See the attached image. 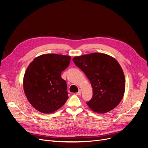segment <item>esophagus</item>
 Listing matches in <instances>:
<instances>
[{
  "mask_svg": "<svg viewBox=\"0 0 148 148\" xmlns=\"http://www.w3.org/2000/svg\"><path fill=\"white\" fill-rule=\"evenodd\" d=\"M76 94H77V95H80L82 94V90H81L80 89H79V92L76 93Z\"/></svg>",
  "mask_w": 148,
  "mask_h": 148,
  "instance_id": "34e87169",
  "label": "esophagus"
}]
</instances>
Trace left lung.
I'll return each instance as SVG.
<instances>
[{"label": "left lung", "mask_w": 148, "mask_h": 148, "mask_svg": "<svg viewBox=\"0 0 148 148\" xmlns=\"http://www.w3.org/2000/svg\"><path fill=\"white\" fill-rule=\"evenodd\" d=\"M73 60L91 83L93 96L86 104L92 111L105 113L120 103L125 92V79L117 60L99 53L76 56Z\"/></svg>", "instance_id": "obj_1"}]
</instances>
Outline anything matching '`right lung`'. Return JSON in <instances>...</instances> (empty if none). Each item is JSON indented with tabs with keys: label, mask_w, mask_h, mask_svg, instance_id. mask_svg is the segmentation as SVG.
<instances>
[{
	"label": "right lung",
	"mask_w": 148,
	"mask_h": 148,
	"mask_svg": "<svg viewBox=\"0 0 148 148\" xmlns=\"http://www.w3.org/2000/svg\"><path fill=\"white\" fill-rule=\"evenodd\" d=\"M71 57L57 54H42L29 64L23 79L25 95L36 110L53 113L68 98L67 85L62 72L69 66Z\"/></svg>",
	"instance_id": "obj_1"
}]
</instances>
